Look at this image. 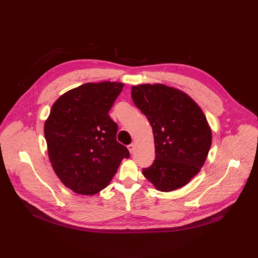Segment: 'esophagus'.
Returning <instances> with one entry per match:
<instances>
[{"label":"esophagus","instance_id":"esophagus-1","mask_svg":"<svg viewBox=\"0 0 258 258\" xmlns=\"http://www.w3.org/2000/svg\"><path fill=\"white\" fill-rule=\"evenodd\" d=\"M127 149L130 150L131 153H134V151H135V144H134V143L130 144V145L127 146Z\"/></svg>","mask_w":258,"mask_h":258}]
</instances>
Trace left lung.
I'll list each match as a JSON object with an SVG mask.
<instances>
[{
    "instance_id": "obj_1",
    "label": "left lung",
    "mask_w": 258,
    "mask_h": 258,
    "mask_svg": "<svg viewBox=\"0 0 258 258\" xmlns=\"http://www.w3.org/2000/svg\"><path fill=\"white\" fill-rule=\"evenodd\" d=\"M132 98L148 118L155 160L144 176L161 192L181 188L200 171L211 146V130L201 108L183 92L165 85H139Z\"/></svg>"
}]
</instances>
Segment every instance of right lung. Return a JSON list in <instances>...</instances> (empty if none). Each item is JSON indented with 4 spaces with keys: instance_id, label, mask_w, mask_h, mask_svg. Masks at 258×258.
I'll list each match as a JSON object with an SVG mask.
<instances>
[{
    "instance_id": "add662e5",
    "label": "right lung",
    "mask_w": 258,
    "mask_h": 258,
    "mask_svg": "<svg viewBox=\"0 0 258 258\" xmlns=\"http://www.w3.org/2000/svg\"><path fill=\"white\" fill-rule=\"evenodd\" d=\"M123 84L88 83L63 94L45 122L52 167L70 190L94 195L108 186L123 158L125 146L116 141L117 123L108 112Z\"/></svg>"
}]
</instances>
